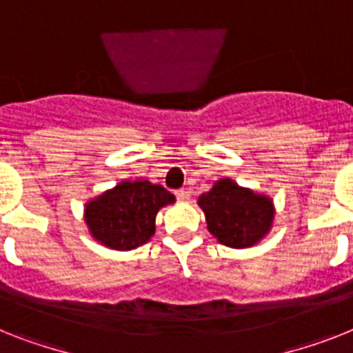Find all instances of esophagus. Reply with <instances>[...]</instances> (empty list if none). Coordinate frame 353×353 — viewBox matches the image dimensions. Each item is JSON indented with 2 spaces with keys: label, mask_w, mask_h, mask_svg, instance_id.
<instances>
[{
  "label": "esophagus",
  "mask_w": 353,
  "mask_h": 353,
  "mask_svg": "<svg viewBox=\"0 0 353 353\" xmlns=\"http://www.w3.org/2000/svg\"><path fill=\"white\" fill-rule=\"evenodd\" d=\"M174 194H176V198L179 200H189V196H191V193H189L188 189H179V191H174Z\"/></svg>",
  "instance_id": "34e87169"
}]
</instances>
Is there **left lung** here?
I'll use <instances>...</instances> for the list:
<instances>
[{"mask_svg": "<svg viewBox=\"0 0 353 353\" xmlns=\"http://www.w3.org/2000/svg\"><path fill=\"white\" fill-rule=\"evenodd\" d=\"M208 229L220 243L232 249H247L270 231L274 222V203L269 196L241 188L234 180L214 182L198 198Z\"/></svg>", "mask_w": 353, "mask_h": 353, "instance_id": "left-lung-1", "label": "left lung"}]
</instances>
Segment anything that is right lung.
<instances>
[{"label":"right lung","instance_id":"1","mask_svg":"<svg viewBox=\"0 0 353 353\" xmlns=\"http://www.w3.org/2000/svg\"><path fill=\"white\" fill-rule=\"evenodd\" d=\"M170 203H174V194L159 183L122 180L86 203L84 222L103 245L131 250L150 241L155 234L157 212Z\"/></svg>","mask_w":353,"mask_h":353}]
</instances>
